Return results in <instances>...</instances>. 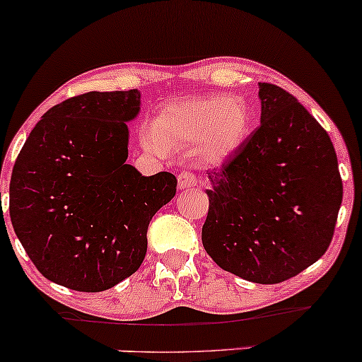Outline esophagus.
<instances>
[{"mask_svg":"<svg viewBox=\"0 0 362 362\" xmlns=\"http://www.w3.org/2000/svg\"><path fill=\"white\" fill-rule=\"evenodd\" d=\"M195 184H197V178H195L194 173L182 172L180 175H178V187H180V189H189V187H194Z\"/></svg>","mask_w":362,"mask_h":362,"instance_id":"1","label":"esophagus"}]
</instances>
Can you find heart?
Returning <instances> with one entry per match:
<instances>
[{"instance_id":"obj_1","label":"heart","mask_w":362,"mask_h":362,"mask_svg":"<svg viewBox=\"0 0 362 362\" xmlns=\"http://www.w3.org/2000/svg\"><path fill=\"white\" fill-rule=\"evenodd\" d=\"M250 122V107L242 97H195L165 107L153 131L143 134V143L151 151L163 153L165 146L199 141L202 161L221 165L247 139Z\"/></svg>"}]
</instances>
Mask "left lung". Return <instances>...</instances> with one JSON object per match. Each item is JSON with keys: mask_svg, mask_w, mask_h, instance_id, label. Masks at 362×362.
I'll return each mask as SVG.
<instances>
[{"mask_svg": "<svg viewBox=\"0 0 362 362\" xmlns=\"http://www.w3.org/2000/svg\"><path fill=\"white\" fill-rule=\"evenodd\" d=\"M259 98L260 126L209 173L202 245L224 271L277 284L327 252L342 178L330 136L293 95L260 83Z\"/></svg>", "mask_w": 362, "mask_h": 362, "instance_id": "1", "label": "left lung"}]
</instances>
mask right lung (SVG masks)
Segmentation results:
<instances>
[{
    "label": "right lung",
    "mask_w": 362,
    "mask_h": 362,
    "mask_svg": "<svg viewBox=\"0 0 362 362\" xmlns=\"http://www.w3.org/2000/svg\"><path fill=\"white\" fill-rule=\"evenodd\" d=\"M141 93L88 91L57 103L25 141L10 180V218L49 281L98 293L143 264L148 226L177 192L168 172L127 165Z\"/></svg>",
    "instance_id": "add662e5"
}]
</instances>
